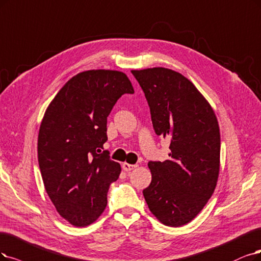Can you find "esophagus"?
<instances>
[{
  "label": "esophagus",
  "mask_w": 261,
  "mask_h": 261,
  "mask_svg": "<svg viewBox=\"0 0 261 261\" xmlns=\"http://www.w3.org/2000/svg\"><path fill=\"white\" fill-rule=\"evenodd\" d=\"M136 168H138V165H130V163H127V162H123L122 163V169L124 171H131V170H134Z\"/></svg>",
  "instance_id": "esophagus-1"
}]
</instances>
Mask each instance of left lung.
I'll list each match as a JSON object with an SVG mask.
<instances>
[{
    "label": "left lung",
    "mask_w": 261,
    "mask_h": 261,
    "mask_svg": "<svg viewBox=\"0 0 261 261\" xmlns=\"http://www.w3.org/2000/svg\"><path fill=\"white\" fill-rule=\"evenodd\" d=\"M148 102L157 136L170 140V159L148 162L150 185L143 190L161 224L180 227L214 194L220 167V132L208 101L184 75L166 67L132 70Z\"/></svg>",
    "instance_id": "obj_1"
}]
</instances>
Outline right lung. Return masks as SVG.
Returning <instances> with one entry per match:
<instances>
[{
    "instance_id": "obj_1",
    "label": "right lung",
    "mask_w": 261,
    "mask_h": 261,
    "mask_svg": "<svg viewBox=\"0 0 261 261\" xmlns=\"http://www.w3.org/2000/svg\"><path fill=\"white\" fill-rule=\"evenodd\" d=\"M123 93H134L123 72L88 70L73 76L56 94L37 138L38 165L58 213L75 227L89 226L108 205L110 184L121 172L103 151L106 123Z\"/></svg>"
}]
</instances>
